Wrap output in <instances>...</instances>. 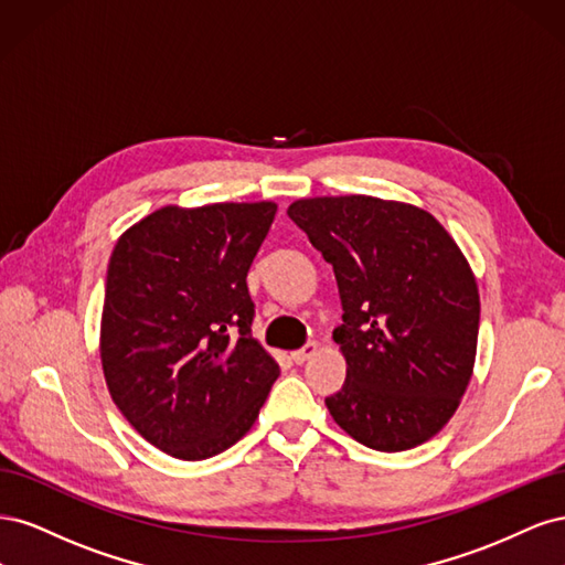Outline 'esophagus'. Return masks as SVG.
Listing matches in <instances>:
<instances>
[{
	"mask_svg": "<svg viewBox=\"0 0 565 565\" xmlns=\"http://www.w3.org/2000/svg\"><path fill=\"white\" fill-rule=\"evenodd\" d=\"M316 353H318V344H316V341H309V344H306V347L292 351V361H295L297 365H301V363L309 361V358H313Z\"/></svg>",
	"mask_w": 565,
	"mask_h": 565,
	"instance_id": "obj_1",
	"label": "esophagus"
}]
</instances>
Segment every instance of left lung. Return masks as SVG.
Segmentation results:
<instances>
[{
    "mask_svg": "<svg viewBox=\"0 0 565 565\" xmlns=\"http://www.w3.org/2000/svg\"><path fill=\"white\" fill-rule=\"evenodd\" d=\"M287 216L332 264V332L347 382L324 398L351 438L382 452L422 446L450 422L471 382L481 299L438 218L372 195L303 198Z\"/></svg>",
    "mask_w": 565,
    "mask_h": 565,
    "instance_id": "left-lung-1",
    "label": "left lung"
}]
</instances>
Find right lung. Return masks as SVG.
<instances>
[{
  "instance_id": "1",
  "label": "right lung",
  "mask_w": 565,
  "mask_h": 565,
  "mask_svg": "<svg viewBox=\"0 0 565 565\" xmlns=\"http://www.w3.org/2000/svg\"><path fill=\"white\" fill-rule=\"evenodd\" d=\"M276 212V202L167 204L110 254L104 377L134 429L177 459L235 446L278 380V363L252 337L247 289Z\"/></svg>"
}]
</instances>
